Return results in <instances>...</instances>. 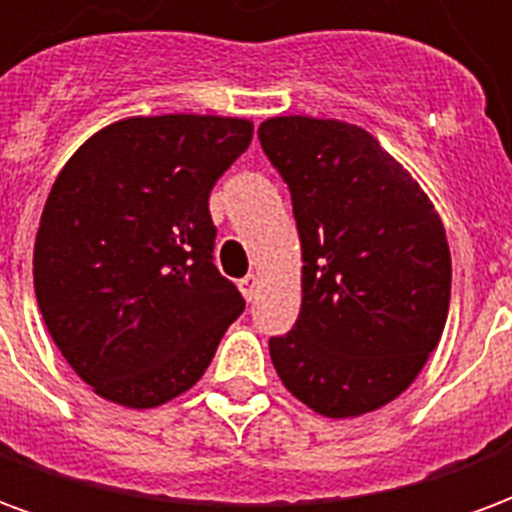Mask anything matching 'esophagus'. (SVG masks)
<instances>
[{"label": "esophagus", "mask_w": 512, "mask_h": 512, "mask_svg": "<svg viewBox=\"0 0 512 512\" xmlns=\"http://www.w3.org/2000/svg\"><path fill=\"white\" fill-rule=\"evenodd\" d=\"M238 288H241L246 301H255L257 290H260V279H257V274H246V277L238 282Z\"/></svg>", "instance_id": "1"}]
</instances>
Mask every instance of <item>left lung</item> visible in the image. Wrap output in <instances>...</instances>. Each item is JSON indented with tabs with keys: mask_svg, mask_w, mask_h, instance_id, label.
Segmentation results:
<instances>
[{
	"mask_svg": "<svg viewBox=\"0 0 512 512\" xmlns=\"http://www.w3.org/2000/svg\"><path fill=\"white\" fill-rule=\"evenodd\" d=\"M260 145L285 178L301 241V310L268 351L290 395L348 419L414 384L447 323L452 260L439 213L370 131L268 117Z\"/></svg>",
	"mask_w": 512,
	"mask_h": 512,
	"instance_id": "left-lung-1",
	"label": "left lung"
}]
</instances>
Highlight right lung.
Here are the masks:
<instances>
[{"instance_id": "add662e5", "label": "right lung", "mask_w": 512, "mask_h": 512, "mask_svg": "<svg viewBox=\"0 0 512 512\" xmlns=\"http://www.w3.org/2000/svg\"><path fill=\"white\" fill-rule=\"evenodd\" d=\"M252 131L246 117H126L54 180L35 296L65 362L109 403L156 408L189 392L244 312L213 266L208 197Z\"/></svg>"}]
</instances>
